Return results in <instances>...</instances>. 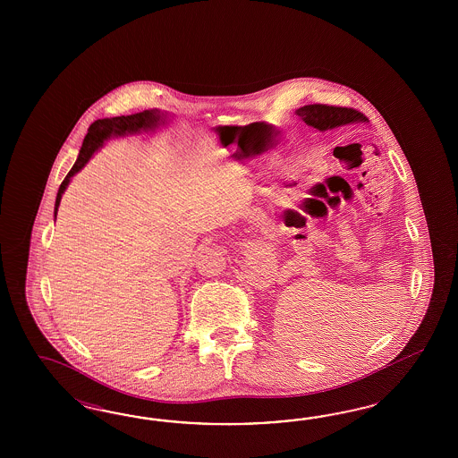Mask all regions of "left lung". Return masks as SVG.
<instances>
[{"mask_svg": "<svg viewBox=\"0 0 458 458\" xmlns=\"http://www.w3.org/2000/svg\"><path fill=\"white\" fill-rule=\"evenodd\" d=\"M295 114L305 124L316 127L319 131H327L339 125L351 124L356 121H364L366 117L360 112L347 107H334L326 104H312L297 109Z\"/></svg>", "mask_w": 458, "mask_h": 458, "instance_id": "1", "label": "left lung"}]
</instances>
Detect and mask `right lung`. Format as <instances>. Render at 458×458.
<instances>
[{
  "mask_svg": "<svg viewBox=\"0 0 458 458\" xmlns=\"http://www.w3.org/2000/svg\"><path fill=\"white\" fill-rule=\"evenodd\" d=\"M165 124H166V114L156 111V109L138 112V114H131V115H121V117H111V119H98V121H96L94 124L89 127V132H87V136L83 139L82 148H81V153H79L75 165L72 166L69 174L65 176V180L62 181V184L58 188L54 215L56 216L62 194L67 190L72 176L77 174L87 165V161L92 157V154L96 153L98 148H102L104 140L111 139L112 136L149 132V131H156L159 125Z\"/></svg>",
  "mask_w": 458,
  "mask_h": 458,
  "instance_id": "obj_1",
  "label": "right lung"
}]
</instances>
